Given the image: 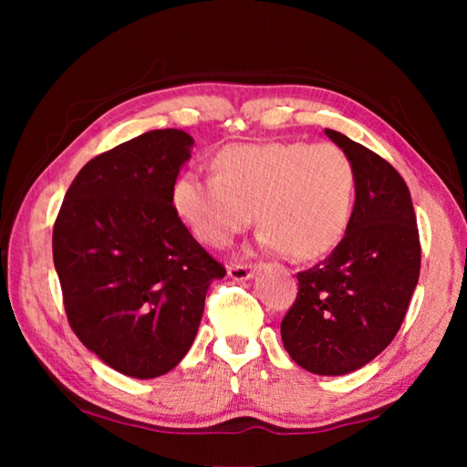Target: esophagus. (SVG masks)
Segmentation results:
<instances>
[{"label": "esophagus", "instance_id": "1", "mask_svg": "<svg viewBox=\"0 0 467 467\" xmlns=\"http://www.w3.org/2000/svg\"><path fill=\"white\" fill-rule=\"evenodd\" d=\"M253 274H255V267L253 265H231L228 267V275H231V278L236 282H247L253 278Z\"/></svg>", "mask_w": 467, "mask_h": 467}]
</instances>
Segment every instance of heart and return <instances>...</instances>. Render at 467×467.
<instances>
[{
    "label": "heart",
    "instance_id": "b5f03b06",
    "mask_svg": "<svg viewBox=\"0 0 467 467\" xmlns=\"http://www.w3.org/2000/svg\"><path fill=\"white\" fill-rule=\"evenodd\" d=\"M216 175L185 171L171 202L197 241L226 247L253 224L262 244L298 262L327 255L344 239L357 203V169L334 144H233L214 158Z\"/></svg>",
    "mask_w": 467,
    "mask_h": 467
}]
</instances>
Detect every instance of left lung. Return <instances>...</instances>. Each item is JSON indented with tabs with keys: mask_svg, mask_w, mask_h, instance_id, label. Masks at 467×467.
Here are the masks:
<instances>
[{
	"mask_svg": "<svg viewBox=\"0 0 467 467\" xmlns=\"http://www.w3.org/2000/svg\"><path fill=\"white\" fill-rule=\"evenodd\" d=\"M326 136L352 158L357 203L331 255L296 275L280 334L298 367L339 377L379 357L398 334L420 275V239L400 172L344 133Z\"/></svg>",
	"mask_w": 467,
	"mask_h": 467,
	"instance_id": "1",
	"label": "left lung"
}]
</instances>
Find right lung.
Returning <instances> with one entry per match:
<instances>
[{
  "mask_svg": "<svg viewBox=\"0 0 467 467\" xmlns=\"http://www.w3.org/2000/svg\"><path fill=\"white\" fill-rule=\"evenodd\" d=\"M192 148L183 130H154L92 158L53 226L69 326L133 379L161 377L183 360L210 284L226 275L172 210L171 189Z\"/></svg>",
  "mask_w": 467,
  "mask_h": 467,
  "instance_id": "1",
  "label": "right lung"
}]
</instances>
